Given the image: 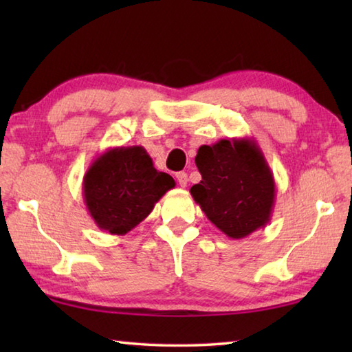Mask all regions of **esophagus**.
<instances>
[{"instance_id":"obj_1","label":"esophagus","mask_w":352,"mask_h":352,"mask_svg":"<svg viewBox=\"0 0 352 352\" xmlns=\"http://www.w3.org/2000/svg\"><path fill=\"white\" fill-rule=\"evenodd\" d=\"M175 178H177V182L182 188H184L188 184V174H186V172H177Z\"/></svg>"}]
</instances>
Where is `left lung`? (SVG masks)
<instances>
[{"mask_svg":"<svg viewBox=\"0 0 352 352\" xmlns=\"http://www.w3.org/2000/svg\"><path fill=\"white\" fill-rule=\"evenodd\" d=\"M200 183L190 195L206 217L231 239H242L270 222L275 178L254 140H220L200 146Z\"/></svg>","mask_w":352,"mask_h":352,"instance_id":"left-lung-1","label":"left lung"}]
</instances>
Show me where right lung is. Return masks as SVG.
<instances>
[{"label": "right lung", "mask_w": 352, "mask_h": 352, "mask_svg": "<svg viewBox=\"0 0 352 352\" xmlns=\"http://www.w3.org/2000/svg\"><path fill=\"white\" fill-rule=\"evenodd\" d=\"M83 200L99 230L122 236L152 212L175 186L174 178L153 168L144 147H113L94 160L83 175Z\"/></svg>", "instance_id": "add662e5"}]
</instances>
